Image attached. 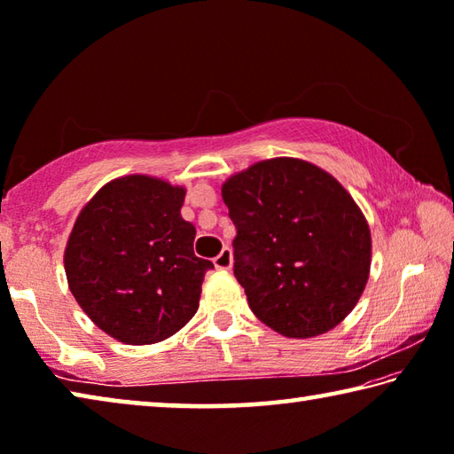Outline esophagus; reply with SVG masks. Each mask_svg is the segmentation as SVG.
Returning a JSON list of instances; mask_svg holds the SVG:
<instances>
[{
    "label": "esophagus",
    "mask_w": 454,
    "mask_h": 454,
    "mask_svg": "<svg viewBox=\"0 0 454 454\" xmlns=\"http://www.w3.org/2000/svg\"><path fill=\"white\" fill-rule=\"evenodd\" d=\"M214 266L218 268V270H230V268H232V250L228 248H222V252L220 254L214 258Z\"/></svg>",
    "instance_id": "obj_1"
}]
</instances>
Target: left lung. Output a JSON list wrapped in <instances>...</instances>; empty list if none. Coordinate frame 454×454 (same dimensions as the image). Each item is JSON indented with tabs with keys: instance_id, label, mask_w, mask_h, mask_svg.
<instances>
[{
	"instance_id": "obj_1",
	"label": "left lung",
	"mask_w": 454,
	"mask_h": 454,
	"mask_svg": "<svg viewBox=\"0 0 454 454\" xmlns=\"http://www.w3.org/2000/svg\"><path fill=\"white\" fill-rule=\"evenodd\" d=\"M234 222V276L276 333H328L355 309L371 270V230L333 176L294 158L258 162L222 186Z\"/></svg>"
}]
</instances>
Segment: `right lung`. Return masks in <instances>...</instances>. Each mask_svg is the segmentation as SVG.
<instances>
[{
	"label": "right lung",
	"instance_id": "add662e5",
	"mask_svg": "<svg viewBox=\"0 0 454 454\" xmlns=\"http://www.w3.org/2000/svg\"><path fill=\"white\" fill-rule=\"evenodd\" d=\"M186 192L126 176L98 192L75 220L66 276L96 325L126 344L172 336L198 310L210 260L194 254L196 228L182 218Z\"/></svg>",
	"mask_w": 454,
	"mask_h": 454
}]
</instances>
